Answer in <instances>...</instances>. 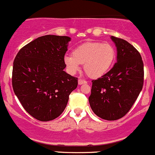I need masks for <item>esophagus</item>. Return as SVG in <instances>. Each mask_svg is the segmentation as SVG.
I'll return each mask as SVG.
<instances>
[{
  "instance_id": "esophagus-1",
  "label": "esophagus",
  "mask_w": 155,
  "mask_h": 155,
  "mask_svg": "<svg viewBox=\"0 0 155 155\" xmlns=\"http://www.w3.org/2000/svg\"><path fill=\"white\" fill-rule=\"evenodd\" d=\"M87 81H84V80H83V79H81V78L78 80V84H79V85H82V84H87Z\"/></svg>"
}]
</instances>
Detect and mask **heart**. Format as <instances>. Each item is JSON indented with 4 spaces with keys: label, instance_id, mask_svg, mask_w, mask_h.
I'll list each match as a JSON object with an SVG mask.
<instances>
[{
    "label": "heart",
    "instance_id": "heart-1",
    "mask_svg": "<svg viewBox=\"0 0 155 155\" xmlns=\"http://www.w3.org/2000/svg\"><path fill=\"white\" fill-rule=\"evenodd\" d=\"M115 59V50L108 43L87 41L73 50L72 55H65L64 63L71 74H76L84 64L88 76L98 78L106 74Z\"/></svg>",
    "mask_w": 155,
    "mask_h": 155
}]
</instances>
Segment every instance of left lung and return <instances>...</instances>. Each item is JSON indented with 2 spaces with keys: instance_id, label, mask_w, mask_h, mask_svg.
<instances>
[{
  "instance_id": "8db88e82",
  "label": "left lung",
  "mask_w": 155,
  "mask_h": 155,
  "mask_svg": "<svg viewBox=\"0 0 155 155\" xmlns=\"http://www.w3.org/2000/svg\"><path fill=\"white\" fill-rule=\"evenodd\" d=\"M117 47V62L108 72L92 81L89 102L101 118L123 117L139 96L144 82V65L140 53L125 40L111 36Z\"/></svg>"
}]
</instances>
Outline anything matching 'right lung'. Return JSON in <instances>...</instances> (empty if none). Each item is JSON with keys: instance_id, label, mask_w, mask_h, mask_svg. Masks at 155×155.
Instances as JSON below:
<instances>
[{"instance_id": "1", "label": "right lung", "mask_w": 155, "mask_h": 155, "mask_svg": "<svg viewBox=\"0 0 155 155\" xmlns=\"http://www.w3.org/2000/svg\"><path fill=\"white\" fill-rule=\"evenodd\" d=\"M71 38L44 35L24 46L13 62L12 84L15 94L30 115L41 121L59 117L78 78L64 69V56Z\"/></svg>"}]
</instances>
